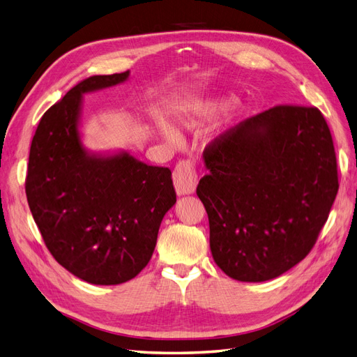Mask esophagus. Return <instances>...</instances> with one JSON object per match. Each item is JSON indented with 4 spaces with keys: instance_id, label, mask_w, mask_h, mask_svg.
I'll use <instances>...</instances> for the list:
<instances>
[{
    "instance_id": "obj_1",
    "label": "esophagus",
    "mask_w": 357,
    "mask_h": 357,
    "mask_svg": "<svg viewBox=\"0 0 357 357\" xmlns=\"http://www.w3.org/2000/svg\"><path fill=\"white\" fill-rule=\"evenodd\" d=\"M172 180H174V188L178 197L190 195V193L195 192L198 185L195 165H193L190 160H181L174 169Z\"/></svg>"
}]
</instances>
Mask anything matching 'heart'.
Wrapping results in <instances>:
<instances>
[{"mask_svg": "<svg viewBox=\"0 0 357 357\" xmlns=\"http://www.w3.org/2000/svg\"><path fill=\"white\" fill-rule=\"evenodd\" d=\"M234 104L232 95H208V96H199V98H193L190 101H185L180 104L172 113V128L174 131L165 125H158V134L168 144L177 143L176 132H193L198 131L202 126L208 125L210 122L215 121L220 114ZM247 113L245 107H240L236 112L231 116V121H238Z\"/></svg>", "mask_w": 357, "mask_h": 357, "instance_id": "b5f03b06", "label": "heart"}]
</instances>
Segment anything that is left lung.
<instances>
[{
  "label": "left lung",
  "mask_w": 357,
  "mask_h": 357,
  "mask_svg": "<svg viewBox=\"0 0 357 357\" xmlns=\"http://www.w3.org/2000/svg\"><path fill=\"white\" fill-rule=\"evenodd\" d=\"M204 165L197 193L226 275L266 282L310 253L338 192L332 135L317 109L277 105L247 119L205 149Z\"/></svg>",
  "instance_id": "obj_1"
}]
</instances>
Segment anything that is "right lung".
<instances>
[{
    "label": "right lung",
    "instance_id": "right-lung-1",
    "mask_svg": "<svg viewBox=\"0 0 357 357\" xmlns=\"http://www.w3.org/2000/svg\"><path fill=\"white\" fill-rule=\"evenodd\" d=\"M128 79L125 71L79 82L41 117L29 150L25 190L32 218L58 264L91 284H121L142 271L176 204L168 168L125 150L95 153L83 144V95Z\"/></svg>",
    "mask_w": 357,
    "mask_h": 357
}]
</instances>
